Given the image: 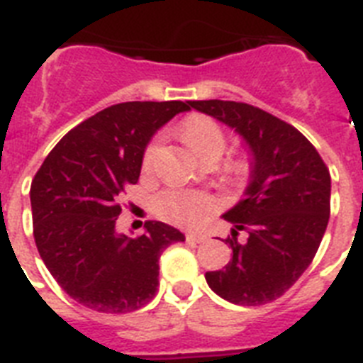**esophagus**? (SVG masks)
<instances>
[{
  "mask_svg": "<svg viewBox=\"0 0 363 363\" xmlns=\"http://www.w3.org/2000/svg\"><path fill=\"white\" fill-rule=\"evenodd\" d=\"M186 241H190V242H204V241H206V235L197 234V232H188V234H186Z\"/></svg>",
  "mask_w": 363,
  "mask_h": 363,
  "instance_id": "1",
  "label": "esophagus"
}]
</instances>
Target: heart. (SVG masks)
Masks as SVG:
<instances>
[{
    "label": "heart",
    "instance_id": "1",
    "mask_svg": "<svg viewBox=\"0 0 363 363\" xmlns=\"http://www.w3.org/2000/svg\"><path fill=\"white\" fill-rule=\"evenodd\" d=\"M182 138L201 160L212 153L223 155L225 151V135L219 125L210 118H191L190 122H186L182 129ZM159 140H153L146 147L143 157L144 169L151 168V164L159 153ZM217 206L219 203L213 195L195 190H164L155 197V212L162 219L181 226L201 225L216 212Z\"/></svg>",
    "mask_w": 363,
    "mask_h": 363
}]
</instances>
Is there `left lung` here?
I'll return each instance as SVG.
<instances>
[{
    "mask_svg": "<svg viewBox=\"0 0 363 363\" xmlns=\"http://www.w3.org/2000/svg\"><path fill=\"white\" fill-rule=\"evenodd\" d=\"M232 128L250 151L245 197L223 213L234 225L232 259L206 272L208 286L235 305H264L285 294L307 270L330 213V173L294 125L259 107L228 100L188 102ZM239 229L249 238L237 241Z\"/></svg>",
    "mask_w": 363,
    "mask_h": 363,
    "instance_id": "left-lung-1",
    "label": "left lung"
}]
</instances>
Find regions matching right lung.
I'll return each mask as SVG.
<instances>
[{
  "instance_id": "right-lung-1",
  "label": "right lung",
  "mask_w": 363,
  "mask_h": 363,
  "mask_svg": "<svg viewBox=\"0 0 363 363\" xmlns=\"http://www.w3.org/2000/svg\"><path fill=\"white\" fill-rule=\"evenodd\" d=\"M186 102H124L71 129L30 184L34 241L58 285L84 307L122 314L144 307L159 286V257L184 241L147 220L143 235L116 232L124 188L137 184L147 143Z\"/></svg>"
}]
</instances>
